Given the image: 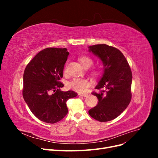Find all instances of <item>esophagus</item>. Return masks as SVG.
<instances>
[{
  "label": "esophagus",
  "instance_id": "34e87169",
  "mask_svg": "<svg viewBox=\"0 0 158 158\" xmlns=\"http://www.w3.org/2000/svg\"><path fill=\"white\" fill-rule=\"evenodd\" d=\"M78 95H80V96H82V97H87L88 95V94H82V93H79Z\"/></svg>",
  "mask_w": 158,
  "mask_h": 158
}]
</instances>
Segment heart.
Returning <instances> with one entry per match:
<instances>
[{
  "label": "heart",
  "mask_w": 158,
  "mask_h": 158,
  "mask_svg": "<svg viewBox=\"0 0 158 158\" xmlns=\"http://www.w3.org/2000/svg\"><path fill=\"white\" fill-rule=\"evenodd\" d=\"M79 60L80 63L84 66V68L87 69L90 67L94 64L93 60L88 56H81L79 57ZM94 75H99L100 72L99 70H94L93 72ZM90 85L89 81L87 79L82 78H75L69 84V87L73 89L76 92L80 93H84L87 90L88 88Z\"/></svg>",
  "instance_id": "obj_1"
}]
</instances>
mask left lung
<instances>
[{
  "mask_svg": "<svg viewBox=\"0 0 158 158\" xmlns=\"http://www.w3.org/2000/svg\"><path fill=\"white\" fill-rule=\"evenodd\" d=\"M89 51L100 59L103 73L93 92L98 103L89 110V114L99 122L117 118L125 111L131 100L132 75L130 66L122 52L106 44L89 46Z\"/></svg>",
  "mask_w": 158,
  "mask_h": 158,
  "instance_id": "1",
  "label": "left lung"
}]
</instances>
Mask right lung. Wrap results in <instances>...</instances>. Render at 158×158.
Returning a JSON list of instances; mask_svg holds the SVG:
<instances>
[{
    "mask_svg": "<svg viewBox=\"0 0 158 158\" xmlns=\"http://www.w3.org/2000/svg\"><path fill=\"white\" fill-rule=\"evenodd\" d=\"M69 55L66 48H47L25 69L23 97L31 113L43 122L53 124L62 120L68 113L66 101L78 95L74 91L60 89L64 86L59 80Z\"/></svg>",
    "mask_w": 158,
    "mask_h": 158,
    "instance_id": "obj_1",
    "label": "right lung"
}]
</instances>
